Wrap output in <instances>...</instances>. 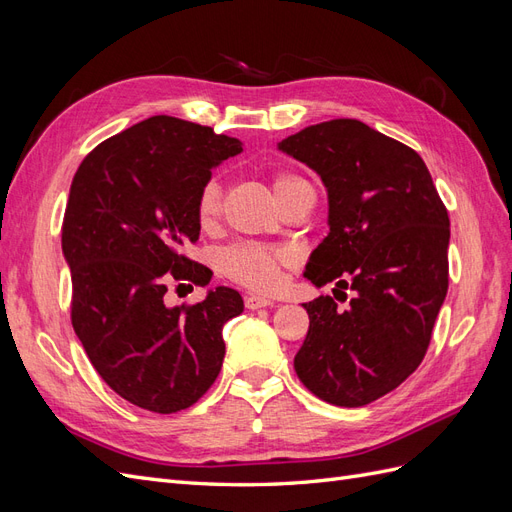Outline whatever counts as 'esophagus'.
Wrapping results in <instances>:
<instances>
[{"label":"esophagus","instance_id":"esophagus-1","mask_svg":"<svg viewBox=\"0 0 512 512\" xmlns=\"http://www.w3.org/2000/svg\"><path fill=\"white\" fill-rule=\"evenodd\" d=\"M273 301L267 297H256V294H247L245 297V307L247 309H260V307H271Z\"/></svg>","mask_w":512,"mask_h":512}]
</instances>
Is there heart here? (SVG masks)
<instances>
[{"mask_svg":"<svg viewBox=\"0 0 512 512\" xmlns=\"http://www.w3.org/2000/svg\"><path fill=\"white\" fill-rule=\"evenodd\" d=\"M307 181L292 173V170H277L271 175V188L277 203H284L294 192L307 188ZM222 218V185L218 179H209L198 192L196 198V220L203 230L218 226ZM294 256L284 247L260 245V243H239L228 247L222 254V271L237 284L258 290L271 292L282 284L284 269L292 267Z\"/></svg>","mask_w":512,"mask_h":512,"instance_id":"b5f03b06","label":"heart"}]
</instances>
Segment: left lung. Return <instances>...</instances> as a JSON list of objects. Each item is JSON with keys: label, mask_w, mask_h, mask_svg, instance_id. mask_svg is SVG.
Masks as SVG:
<instances>
[{"label": "left lung", "mask_w": 512, "mask_h": 512, "mask_svg": "<svg viewBox=\"0 0 512 512\" xmlns=\"http://www.w3.org/2000/svg\"><path fill=\"white\" fill-rule=\"evenodd\" d=\"M280 149L316 170L329 194V235L305 277L354 290L346 312L331 297L303 303L309 329L294 371L327 404L367 406L429 348L448 290L446 207L423 158L363 121L316 123Z\"/></svg>", "instance_id": "obj_1"}]
</instances>
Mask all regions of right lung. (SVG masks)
<instances>
[{"mask_svg":"<svg viewBox=\"0 0 512 512\" xmlns=\"http://www.w3.org/2000/svg\"><path fill=\"white\" fill-rule=\"evenodd\" d=\"M237 153V138L156 115L106 138L72 179L61 226L72 327L100 378L143 410L194 406L222 369L224 324L243 312L226 286L194 305L164 301L168 282H211L183 247L198 241L211 168Z\"/></svg>","mask_w":512,"mask_h":512,"instance_id":"right-lung-1","label":"right lung"}]
</instances>
